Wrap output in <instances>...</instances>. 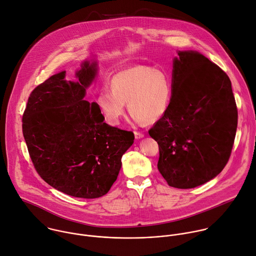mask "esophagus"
<instances>
[{
	"label": "esophagus",
	"instance_id": "esophagus-1",
	"mask_svg": "<svg viewBox=\"0 0 256 256\" xmlns=\"http://www.w3.org/2000/svg\"><path fill=\"white\" fill-rule=\"evenodd\" d=\"M134 136H136V138H144V134H142V132H134Z\"/></svg>",
	"mask_w": 256,
	"mask_h": 256
}]
</instances>
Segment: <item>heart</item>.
I'll use <instances>...</instances> for the list:
<instances>
[{
  "instance_id": "obj_1",
  "label": "heart",
  "mask_w": 256,
  "mask_h": 256,
  "mask_svg": "<svg viewBox=\"0 0 256 256\" xmlns=\"http://www.w3.org/2000/svg\"><path fill=\"white\" fill-rule=\"evenodd\" d=\"M173 98L172 77L164 69L136 65L116 73L110 90L102 88L96 96L98 106L110 126H118L126 102L134 122L152 124L168 112Z\"/></svg>"
}]
</instances>
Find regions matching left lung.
I'll use <instances>...</instances> for the list:
<instances>
[{"instance_id": "1", "label": "left lung", "mask_w": 256, "mask_h": 256, "mask_svg": "<svg viewBox=\"0 0 256 256\" xmlns=\"http://www.w3.org/2000/svg\"><path fill=\"white\" fill-rule=\"evenodd\" d=\"M173 98L148 130L160 150L158 168L168 186L191 189L215 178L231 154L237 108L228 75L197 51H178Z\"/></svg>"}]
</instances>
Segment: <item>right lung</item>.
Here are the masks:
<instances>
[{"mask_svg":"<svg viewBox=\"0 0 256 256\" xmlns=\"http://www.w3.org/2000/svg\"><path fill=\"white\" fill-rule=\"evenodd\" d=\"M96 73L98 62L85 60L76 81L65 80V71L52 75L31 92L23 114L24 138L39 176L84 199L110 191L134 140L132 132L104 122L96 102L84 100Z\"/></svg>","mask_w":256,"mask_h":256,"instance_id":"add662e5","label":"right lung"}]
</instances>
